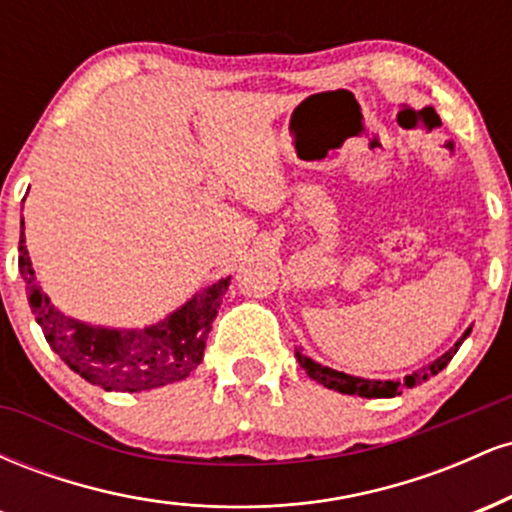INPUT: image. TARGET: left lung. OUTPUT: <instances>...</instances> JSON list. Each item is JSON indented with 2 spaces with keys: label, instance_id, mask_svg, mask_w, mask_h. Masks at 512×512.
<instances>
[{
  "label": "left lung",
  "instance_id": "left-lung-1",
  "mask_svg": "<svg viewBox=\"0 0 512 512\" xmlns=\"http://www.w3.org/2000/svg\"><path fill=\"white\" fill-rule=\"evenodd\" d=\"M469 332H472V330L464 332L460 342L452 346L448 354H443L438 358V361H433L431 366L424 370V373L407 375V378H404V383H395V380H385V383H380V380L354 378V375H346V373H339V370L320 366V363L313 361L310 356L301 354V351H296V358H298V363H301V368L305 370V373L310 375V378L317 380L320 385L330 387V390L344 392V395H358V397H395L402 390H409V387L421 385L424 380L431 378V375H436L438 370H443L445 366H448V363L452 361V356H455L457 349H460V344L469 337Z\"/></svg>",
  "mask_w": 512,
  "mask_h": 512
}]
</instances>
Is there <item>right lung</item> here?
Masks as SVG:
<instances>
[{"mask_svg": "<svg viewBox=\"0 0 512 512\" xmlns=\"http://www.w3.org/2000/svg\"><path fill=\"white\" fill-rule=\"evenodd\" d=\"M19 272L26 281L28 305L52 351L91 385L115 392H142L187 378L202 361L211 322L231 284V276L216 281L161 325L142 332H117L81 325L52 308L48 296L35 284L23 233Z\"/></svg>", "mask_w": 512, "mask_h": 512, "instance_id": "right-lung-1", "label": "right lung"}]
</instances>
